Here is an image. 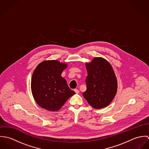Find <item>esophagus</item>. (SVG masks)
I'll return each instance as SVG.
<instances>
[{"label": "esophagus", "instance_id": "esophagus-1", "mask_svg": "<svg viewBox=\"0 0 149 149\" xmlns=\"http://www.w3.org/2000/svg\"><path fill=\"white\" fill-rule=\"evenodd\" d=\"M74 91L75 92V93H76V94H78V93H79V89H74Z\"/></svg>", "mask_w": 149, "mask_h": 149}]
</instances>
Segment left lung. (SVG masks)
Here are the masks:
<instances>
[{
	"label": "left lung",
	"instance_id": "1",
	"mask_svg": "<svg viewBox=\"0 0 149 149\" xmlns=\"http://www.w3.org/2000/svg\"><path fill=\"white\" fill-rule=\"evenodd\" d=\"M88 76L86 90L83 95L89 105L95 109L108 106L117 92L116 76L111 64L102 57H95L86 63Z\"/></svg>",
	"mask_w": 149,
	"mask_h": 149
}]
</instances>
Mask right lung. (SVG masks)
<instances>
[{"instance_id": "add662e5", "label": "right lung", "mask_w": 149, "mask_h": 149, "mask_svg": "<svg viewBox=\"0 0 149 149\" xmlns=\"http://www.w3.org/2000/svg\"><path fill=\"white\" fill-rule=\"evenodd\" d=\"M67 66L57 60H47L35 69L31 88L35 101L41 107L51 111H58L75 94L61 76Z\"/></svg>"}]
</instances>
